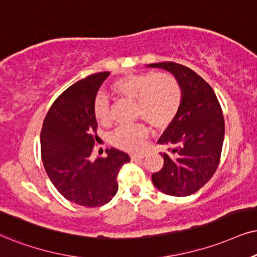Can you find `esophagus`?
<instances>
[{
    "instance_id": "34e87169",
    "label": "esophagus",
    "mask_w": 257,
    "mask_h": 257,
    "mask_svg": "<svg viewBox=\"0 0 257 257\" xmlns=\"http://www.w3.org/2000/svg\"><path fill=\"white\" fill-rule=\"evenodd\" d=\"M146 157V154L144 153H135V154H132L131 158L133 161H136V160H140V159H144Z\"/></svg>"
}]
</instances>
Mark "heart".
Wrapping results in <instances>:
<instances>
[{"label":"heart","instance_id":"b5f03b06","mask_svg":"<svg viewBox=\"0 0 257 257\" xmlns=\"http://www.w3.org/2000/svg\"><path fill=\"white\" fill-rule=\"evenodd\" d=\"M112 90L118 95L134 99L135 115L142 116L157 128L167 126L179 112L183 103V89L174 76L165 72L134 73L117 79ZM93 117L99 124L109 122V102L102 93L92 103ZM148 136L144 123L119 125L111 134V144L124 151H139Z\"/></svg>","mask_w":257,"mask_h":257}]
</instances>
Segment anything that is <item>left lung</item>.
Returning <instances> with one entry per match:
<instances>
[{"instance_id":"8db88e82","label":"left lung","mask_w":257,"mask_h":257,"mask_svg":"<svg viewBox=\"0 0 257 257\" xmlns=\"http://www.w3.org/2000/svg\"><path fill=\"white\" fill-rule=\"evenodd\" d=\"M148 66L170 71L183 89L179 112L158 141L167 152L160 153L164 167L152 174L153 184L170 196H190L218 167L225 131L222 108L212 87L193 70L173 61Z\"/></svg>"}]
</instances>
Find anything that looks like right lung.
<instances>
[{
	"label": "right lung",
	"instance_id": "right-lung-1",
	"mask_svg": "<svg viewBox=\"0 0 257 257\" xmlns=\"http://www.w3.org/2000/svg\"><path fill=\"white\" fill-rule=\"evenodd\" d=\"M110 72H98L74 83L48 110L40 134L45 171L61 196L87 207L109 203L118 190L117 175L131 161L126 153L106 149L92 160L98 140L92 103Z\"/></svg>",
	"mask_w": 257,
	"mask_h": 257
}]
</instances>
